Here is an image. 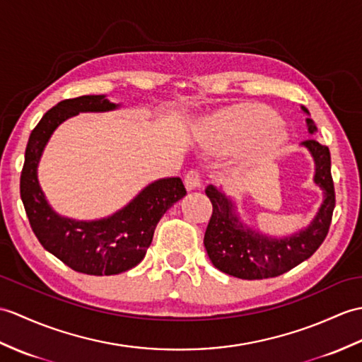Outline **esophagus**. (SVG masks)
Masks as SVG:
<instances>
[{
  "label": "esophagus",
  "instance_id": "34e87169",
  "mask_svg": "<svg viewBox=\"0 0 362 362\" xmlns=\"http://www.w3.org/2000/svg\"><path fill=\"white\" fill-rule=\"evenodd\" d=\"M200 183H202L200 173L197 170H191L187 173V175H185V187H187L188 191L200 188Z\"/></svg>",
  "mask_w": 362,
  "mask_h": 362
}]
</instances>
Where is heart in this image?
Wrapping results in <instances>:
<instances>
[{"label":"heart","instance_id":"1","mask_svg":"<svg viewBox=\"0 0 362 362\" xmlns=\"http://www.w3.org/2000/svg\"><path fill=\"white\" fill-rule=\"evenodd\" d=\"M277 124L279 119L270 111L238 109L206 122L205 140L222 153L239 151V166L251 170L272 160L282 146L284 134Z\"/></svg>","mask_w":362,"mask_h":362}]
</instances>
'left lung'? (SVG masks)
<instances>
[{"label": "left lung", "instance_id": "obj_1", "mask_svg": "<svg viewBox=\"0 0 362 362\" xmlns=\"http://www.w3.org/2000/svg\"><path fill=\"white\" fill-rule=\"evenodd\" d=\"M302 111L310 115L307 107ZM310 134L316 132L312 119H307ZM313 157V182L324 192V202L315 219L307 228L291 236L272 238L251 230L240 222L234 202L222 189L208 185L205 192L213 204V214L208 222L204 243L213 265L239 279H268L290 272L321 247L329 233L334 209V187L332 179L330 151L315 139L300 143Z\"/></svg>", "mask_w": 362, "mask_h": 362}]
</instances>
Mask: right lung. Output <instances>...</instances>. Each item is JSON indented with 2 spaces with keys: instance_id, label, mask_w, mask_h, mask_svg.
Here are the masks:
<instances>
[{
  "instance_id": "obj_1",
  "label": "right lung",
  "mask_w": 362,
  "mask_h": 362,
  "mask_svg": "<svg viewBox=\"0 0 362 362\" xmlns=\"http://www.w3.org/2000/svg\"><path fill=\"white\" fill-rule=\"evenodd\" d=\"M119 106L106 95H81L49 109L30 132L20 179L23 205L41 245L72 270L92 276L119 274L140 264L158 221L187 194L179 177H168L149 183L128 205L98 221L69 219L50 208L37 175L50 136L80 112H106Z\"/></svg>"
}]
</instances>
